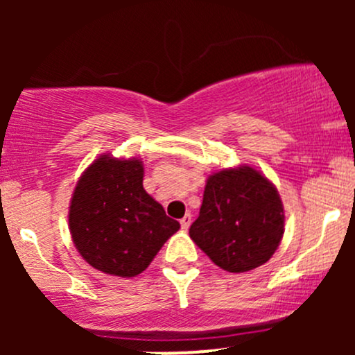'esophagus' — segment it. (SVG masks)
I'll list each match as a JSON object with an SVG mask.
<instances>
[{"label":"esophagus","instance_id":"34e87169","mask_svg":"<svg viewBox=\"0 0 355 355\" xmlns=\"http://www.w3.org/2000/svg\"><path fill=\"white\" fill-rule=\"evenodd\" d=\"M190 223H191V215H190V214H187L185 217H183V218L180 220V225H182V229H183V230H189Z\"/></svg>","mask_w":355,"mask_h":355}]
</instances>
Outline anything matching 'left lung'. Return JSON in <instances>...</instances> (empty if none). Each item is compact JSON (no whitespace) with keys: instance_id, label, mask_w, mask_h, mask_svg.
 <instances>
[{"instance_id":"left-lung-1","label":"left lung","mask_w":355,"mask_h":355,"mask_svg":"<svg viewBox=\"0 0 355 355\" xmlns=\"http://www.w3.org/2000/svg\"><path fill=\"white\" fill-rule=\"evenodd\" d=\"M284 222L275 187L252 166H239L210 175L189 234L215 266L248 272L274 255Z\"/></svg>"}]
</instances>
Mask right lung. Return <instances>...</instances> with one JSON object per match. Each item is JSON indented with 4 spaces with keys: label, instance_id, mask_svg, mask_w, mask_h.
Wrapping results in <instances>:
<instances>
[{
    "label": "right lung",
    "instance_id": "right-lung-1",
    "mask_svg": "<svg viewBox=\"0 0 355 355\" xmlns=\"http://www.w3.org/2000/svg\"><path fill=\"white\" fill-rule=\"evenodd\" d=\"M70 232L96 270L135 277L180 229L144 189V164L103 155L81 175L70 203Z\"/></svg>",
    "mask_w": 355,
    "mask_h": 355
}]
</instances>
